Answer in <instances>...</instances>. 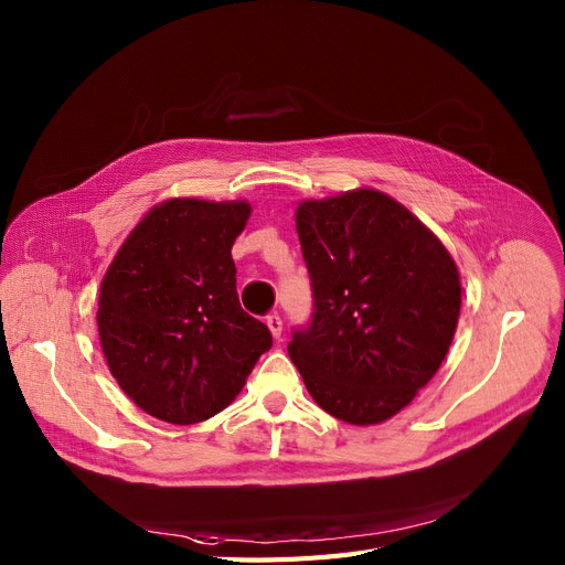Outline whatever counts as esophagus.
Segmentation results:
<instances>
[{
    "label": "esophagus",
    "instance_id": "obj_1",
    "mask_svg": "<svg viewBox=\"0 0 565 565\" xmlns=\"http://www.w3.org/2000/svg\"><path fill=\"white\" fill-rule=\"evenodd\" d=\"M267 326H269L271 335H275V340H281V331H284L281 317H279V315H269V317H267Z\"/></svg>",
    "mask_w": 565,
    "mask_h": 565
}]
</instances>
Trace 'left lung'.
I'll use <instances>...</instances> for the list:
<instances>
[{
	"label": "left lung",
	"mask_w": 565,
	"mask_h": 565,
	"mask_svg": "<svg viewBox=\"0 0 565 565\" xmlns=\"http://www.w3.org/2000/svg\"><path fill=\"white\" fill-rule=\"evenodd\" d=\"M296 227L315 312L288 354L326 413L361 427L385 423L448 354L462 305L458 267L377 190L302 202Z\"/></svg>",
	"instance_id": "1"
}]
</instances>
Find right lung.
<instances>
[{
  "mask_svg": "<svg viewBox=\"0 0 565 565\" xmlns=\"http://www.w3.org/2000/svg\"><path fill=\"white\" fill-rule=\"evenodd\" d=\"M250 204L169 199L126 236L98 300L100 348L131 402L171 425L227 408L271 333L236 296L232 244Z\"/></svg>",
  "mask_w": 565,
  "mask_h": 565,
  "instance_id": "right-lung-1",
  "label": "right lung"
}]
</instances>
